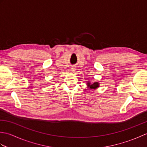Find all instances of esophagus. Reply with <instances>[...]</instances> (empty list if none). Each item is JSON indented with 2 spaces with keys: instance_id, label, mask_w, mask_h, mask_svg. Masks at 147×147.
<instances>
[{
  "instance_id": "34e87169",
  "label": "esophagus",
  "mask_w": 147,
  "mask_h": 147,
  "mask_svg": "<svg viewBox=\"0 0 147 147\" xmlns=\"http://www.w3.org/2000/svg\"><path fill=\"white\" fill-rule=\"evenodd\" d=\"M71 71H73V73H74V72H75V71H76V68H75V67H72V68H71Z\"/></svg>"
}]
</instances>
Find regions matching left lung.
<instances>
[{"mask_svg": "<svg viewBox=\"0 0 147 147\" xmlns=\"http://www.w3.org/2000/svg\"><path fill=\"white\" fill-rule=\"evenodd\" d=\"M86 85L88 86L89 88L93 89V90H95L96 88H97L98 87H99V83L98 82H94L93 83H92L88 82H87Z\"/></svg>", "mask_w": 147, "mask_h": 147, "instance_id": "left-lung-1", "label": "left lung"}]
</instances>
